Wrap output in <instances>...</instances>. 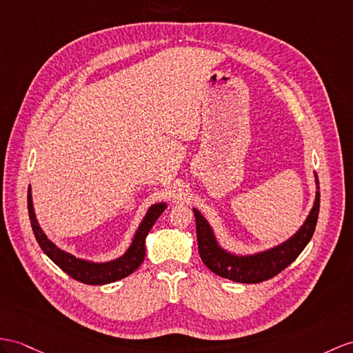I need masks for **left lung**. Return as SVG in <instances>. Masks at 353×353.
Listing matches in <instances>:
<instances>
[{"instance_id": "left-lung-1", "label": "left lung", "mask_w": 353, "mask_h": 353, "mask_svg": "<svg viewBox=\"0 0 353 353\" xmlns=\"http://www.w3.org/2000/svg\"><path fill=\"white\" fill-rule=\"evenodd\" d=\"M314 178L317 188L316 197L313 208L307 216L304 225L288 241L272 247L270 250L254 254L239 256L225 250L217 243V238L214 235V230L210 226V223L206 221L201 211L193 208L196 219L197 247H199L201 259L206 265V268H210L214 274H217V276L223 279H229L236 283H248V285L270 280L285 268H288L299 256V253L304 250L305 245L310 243L314 234L321 203L319 179H317L316 174Z\"/></svg>"}]
</instances>
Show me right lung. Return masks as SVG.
<instances>
[{
  "instance_id": "obj_1",
  "label": "right lung",
  "mask_w": 353,
  "mask_h": 353,
  "mask_svg": "<svg viewBox=\"0 0 353 353\" xmlns=\"http://www.w3.org/2000/svg\"><path fill=\"white\" fill-rule=\"evenodd\" d=\"M166 210V203H154L151 205L147 214H145L143 220L141 221L139 228H137L133 241L128 247V250L118 259L110 262H90L85 259H79L70 253H67L61 248H58L50 239L46 236L45 232L41 230L39 221L36 219V212H34L32 206V196H31V187L28 188V214L31 220V228L36 236L39 245L45 254L58 265L65 274H68L72 279L85 283V285H108V283H114L117 280H121L127 276H130L139 268L145 257V238H147L148 232L154 226V223L161 216V212Z\"/></svg>"
}]
</instances>
